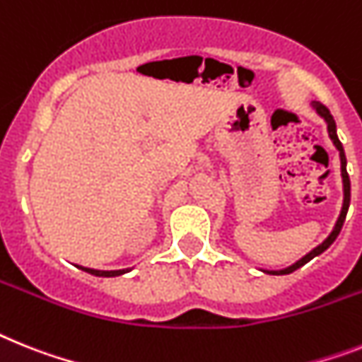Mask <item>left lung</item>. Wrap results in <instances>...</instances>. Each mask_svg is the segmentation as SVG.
Here are the masks:
<instances>
[{
  "mask_svg": "<svg viewBox=\"0 0 362 362\" xmlns=\"http://www.w3.org/2000/svg\"><path fill=\"white\" fill-rule=\"evenodd\" d=\"M311 105H313V108L317 110V114L320 115V117H324V121H326V123H327V132H329L331 141H333V145H335L337 151H339V156H341V175H342V184H344V202H342L341 215H339V218H337L335 228H333V232L329 233V238H327L326 241L322 243V245H318L317 248H313V250L309 252V254H305V256H303L302 259L296 261L294 265L287 267V269H281V270H263V272H267V274H274V276L291 274V272H294V270H296V269H300V267L305 265L308 261H311L315 256L322 254V252L326 250V248H329L331 243L335 241L337 235L341 233L342 224H344L346 214H348V208H350V176H348V171H346V154H344V148H342V144H341V141H339V136H337L335 119H333V115L329 114V110H327L326 106L322 105V103L313 101Z\"/></svg>",
  "mask_w": 362,
  "mask_h": 362,
  "instance_id": "left-lung-1",
  "label": "left lung"
}]
</instances>
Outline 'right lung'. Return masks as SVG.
Listing matches in <instances>:
<instances>
[{
	"instance_id": "right-lung-1",
	"label": "right lung",
	"mask_w": 362,
	"mask_h": 362,
	"mask_svg": "<svg viewBox=\"0 0 362 362\" xmlns=\"http://www.w3.org/2000/svg\"><path fill=\"white\" fill-rule=\"evenodd\" d=\"M78 269L86 270L90 274L93 276H103V278H112V276H121L124 272H129V269H123V270H95V269H84V267H78Z\"/></svg>"
}]
</instances>
